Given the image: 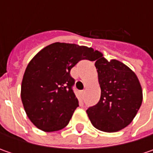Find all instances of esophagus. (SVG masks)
<instances>
[{"label": "esophagus", "mask_w": 153, "mask_h": 153, "mask_svg": "<svg viewBox=\"0 0 153 153\" xmlns=\"http://www.w3.org/2000/svg\"><path fill=\"white\" fill-rule=\"evenodd\" d=\"M85 93H86L85 90H82V91H80V94H81V95H82V96H83V95L85 94Z\"/></svg>", "instance_id": "1"}]
</instances>
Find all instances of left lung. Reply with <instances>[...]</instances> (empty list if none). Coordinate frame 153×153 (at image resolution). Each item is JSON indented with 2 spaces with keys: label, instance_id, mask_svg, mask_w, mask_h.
Segmentation results:
<instances>
[{
  "label": "left lung",
  "instance_id": "obj_1",
  "mask_svg": "<svg viewBox=\"0 0 153 153\" xmlns=\"http://www.w3.org/2000/svg\"><path fill=\"white\" fill-rule=\"evenodd\" d=\"M95 67L101 89L100 101L87 110L94 128L104 132H117L134 118L142 103L138 77L123 63L107 60L100 53Z\"/></svg>",
  "mask_w": 153,
  "mask_h": 153
}]
</instances>
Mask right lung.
Listing matches in <instances>:
<instances>
[{
  "label": "right lung",
  "mask_w": 153,
  "mask_h": 153,
  "mask_svg": "<svg viewBox=\"0 0 153 153\" xmlns=\"http://www.w3.org/2000/svg\"><path fill=\"white\" fill-rule=\"evenodd\" d=\"M99 51L76 44L54 42L28 64L21 85V100L32 123L45 132L64 128L78 105L71 70L80 60L94 61Z\"/></svg>",
  "instance_id": "1"
}]
</instances>
